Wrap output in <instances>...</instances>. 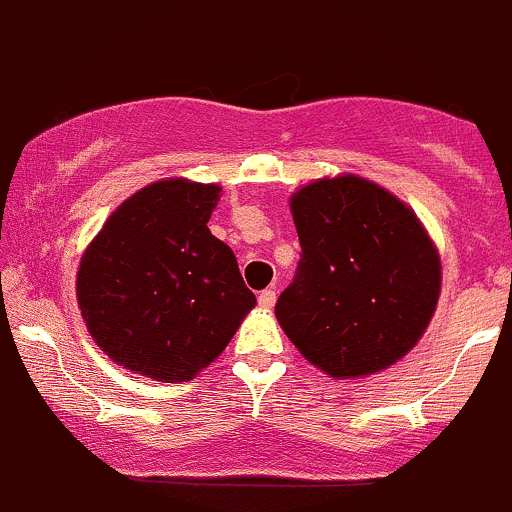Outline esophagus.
Here are the masks:
<instances>
[{"instance_id":"obj_1","label":"esophagus","mask_w":512,"mask_h":512,"mask_svg":"<svg viewBox=\"0 0 512 512\" xmlns=\"http://www.w3.org/2000/svg\"><path fill=\"white\" fill-rule=\"evenodd\" d=\"M257 301H260L262 309H272L274 301H277V292H274V289H265V292H260V297H257Z\"/></svg>"}]
</instances>
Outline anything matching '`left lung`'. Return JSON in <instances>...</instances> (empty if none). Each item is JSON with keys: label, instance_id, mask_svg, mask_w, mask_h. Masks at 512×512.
Listing matches in <instances>:
<instances>
[{"label": "left lung", "instance_id": "1", "mask_svg": "<svg viewBox=\"0 0 512 512\" xmlns=\"http://www.w3.org/2000/svg\"><path fill=\"white\" fill-rule=\"evenodd\" d=\"M292 215L301 257L274 306L289 341L333 378L400 360L432 319L441 284L417 215L358 176L301 188Z\"/></svg>", "mask_w": 512, "mask_h": 512}]
</instances>
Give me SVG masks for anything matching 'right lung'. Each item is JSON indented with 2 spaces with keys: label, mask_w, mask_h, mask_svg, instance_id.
Segmentation results:
<instances>
[{
  "label": "right lung",
  "mask_w": 512,
  "mask_h": 512,
  "mask_svg": "<svg viewBox=\"0 0 512 512\" xmlns=\"http://www.w3.org/2000/svg\"><path fill=\"white\" fill-rule=\"evenodd\" d=\"M218 193L157 181L127 198L85 250L80 314L115 363L184 383L223 353L257 304L233 250L208 230Z\"/></svg>",
  "instance_id": "obj_1"
}]
</instances>
